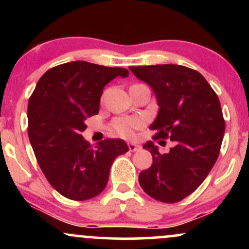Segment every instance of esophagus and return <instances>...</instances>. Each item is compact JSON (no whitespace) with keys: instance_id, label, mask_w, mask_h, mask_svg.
<instances>
[{"instance_id":"esophagus-1","label":"esophagus","mask_w":249,"mask_h":249,"mask_svg":"<svg viewBox=\"0 0 249 249\" xmlns=\"http://www.w3.org/2000/svg\"><path fill=\"white\" fill-rule=\"evenodd\" d=\"M127 146H128V150H130L131 152H134V151H138L139 148H141V145H138V144H137V142H127Z\"/></svg>"}]
</instances>
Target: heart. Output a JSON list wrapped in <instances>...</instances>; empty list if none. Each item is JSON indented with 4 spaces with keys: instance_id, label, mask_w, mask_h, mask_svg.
Masks as SVG:
<instances>
[{
    "instance_id": "obj_1",
    "label": "heart",
    "mask_w": 249,
    "mask_h": 249,
    "mask_svg": "<svg viewBox=\"0 0 249 249\" xmlns=\"http://www.w3.org/2000/svg\"><path fill=\"white\" fill-rule=\"evenodd\" d=\"M142 121L137 117H121L112 123V128L116 133L124 138H131L133 136L134 130L142 127Z\"/></svg>"
}]
</instances>
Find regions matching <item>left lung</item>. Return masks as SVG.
<instances>
[{"label":"left lung","mask_w":249,"mask_h":249,"mask_svg":"<svg viewBox=\"0 0 249 249\" xmlns=\"http://www.w3.org/2000/svg\"><path fill=\"white\" fill-rule=\"evenodd\" d=\"M130 70L156 96L159 111L150 125L156 130L153 138L174 142L165 154L153 142H145L153 162L139 174V184L158 201L178 202L200 186L218 159L225 132L219 98L204 76L187 67L157 64Z\"/></svg>","instance_id":"obj_1"}]
</instances>
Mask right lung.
I'll use <instances>...</instances> for the list:
<instances>
[{"label": "right lung", "instance_id": "add662e5", "mask_svg": "<svg viewBox=\"0 0 249 249\" xmlns=\"http://www.w3.org/2000/svg\"><path fill=\"white\" fill-rule=\"evenodd\" d=\"M127 76L123 68L73 61L48 70L37 82L28 104V134L45 178L65 198L98 196L116 157L128 151L123 139L92 147L81 134L89 117L98 113L105 85Z\"/></svg>", "mask_w": 249, "mask_h": 249}]
</instances>
